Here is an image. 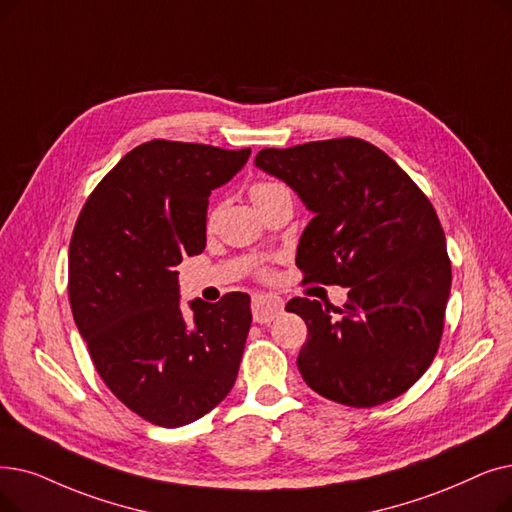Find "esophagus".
I'll list each match as a JSON object with an SVG mask.
<instances>
[{
  "instance_id": "1",
  "label": "esophagus",
  "mask_w": 512,
  "mask_h": 512,
  "mask_svg": "<svg viewBox=\"0 0 512 512\" xmlns=\"http://www.w3.org/2000/svg\"><path fill=\"white\" fill-rule=\"evenodd\" d=\"M253 320L257 324H270L278 314H282V299L274 295H255L253 297Z\"/></svg>"
}]
</instances>
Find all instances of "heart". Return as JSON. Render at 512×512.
I'll list each match as a JSON object with an SVG mask.
<instances>
[{"label": "heart", "instance_id": "1", "mask_svg": "<svg viewBox=\"0 0 512 512\" xmlns=\"http://www.w3.org/2000/svg\"><path fill=\"white\" fill-rule=\"evenodd\" d=\"M280 184H274V182H257V184H253L251 186V198H253V203L257 201V198H261V196H265V194H270L272 190H276Z\"/></svg>", "mask_w": 512, "mask_h": 512}]
</instances>
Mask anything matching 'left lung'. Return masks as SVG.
Instances as JSON below:
<instances>
[{
	"instance_id": "1",
	"label": "left lung",
	"mask_w": 512,
	"mask_h": 512,
	"mask_svg": "<svg viewBox=\"0 0 512 512\" xmlns=\"http://www.w3.org/2000/svg\"><path fill=\"white\" fill-rule=\"evenodd\" d=\"M255 165L284 180L314 213L297 251L303 280L349 288L337 320L318 301L286 303L307 324L297 358L303 381L353 408L402 395L435 358L452 286L446 234L431 201L360 138L263 148Z\"/></svg>"
}]
</instances>
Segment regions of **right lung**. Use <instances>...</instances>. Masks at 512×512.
<instances>
[{
  "label": "right lung",
  "instance_id": "add662e5",
  "mask_svg": "<svg viewBox=\"0 0 512 512\" xmlns=\"http://www.w3.org/2000/svg\"><path fill=\"white\" fill-rule=\"evenodd\" d=\"M251 148L150 140L87 196L69 247V301L104 385L131 412L182 427L211 412L238 376L251 297L180 309L177 265L205 249L209 194Z\"/></svg>",
  "mask_w": 512,
  "mask_h": 512
}]
</instances>
